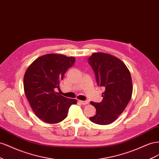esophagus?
I'll use <instances>...</instances> for the list:
<instances>
[{
	"mask_svg": "<svg viewBox=\"0 0 159 159\" xmlns=\"http://www.w3.org/2000/svg\"><path fill=\"white\" fill-rule=\"evenodd\" d=\"M78 102L79 103H80L81 105H88V104H89V102L87 101H80V100H79Z\"/></svg>",
	"mask_w": 159,
	"mask_h": 159,
	"instance_id": "34e87169",
	"label": "esophagus"
}]
</instances>
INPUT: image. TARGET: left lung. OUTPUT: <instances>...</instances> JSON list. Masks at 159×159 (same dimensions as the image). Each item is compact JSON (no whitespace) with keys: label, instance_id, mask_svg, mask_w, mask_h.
Returning <instances> with one entry per match:
<instances>
[{"label":"left lung","instance_id":"1","mask_svg":"<svg viewBox=\"0 0 159 159\" xmlns=\"http://www.w3.org/2000/svg\"><path fill=\"white\" fill-rule=\"evenodd\" d=\"M89 63L94 72L98 86L105 89L101 102H90L96 108V115L90 120L95 124L109 125L122 114L132 97L130 71L119 58L107 53H93Z\"/></svg>","mask_w":159,"mask_h":159}]
</instances>
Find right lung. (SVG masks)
Here are the masks:
<instances>
[{
	"label": "right lung",
	"instance_id": "obj_1",
	"mask_svg": "<svg viewBox=\"0 0 159 159\" xmlns=\"http://www.w3.org/2000/svg\"><path fill=\"white\" fill-rule=\"evenodd\" d=\"M75 58L64 54H47L37 58L24 76V90L34 114L49 124L64 120L76 100L57 93L65 72L74 65Z\"/></svg>",
	"mask_w": 159,
	"mask_h": 159
}]
</instances>
